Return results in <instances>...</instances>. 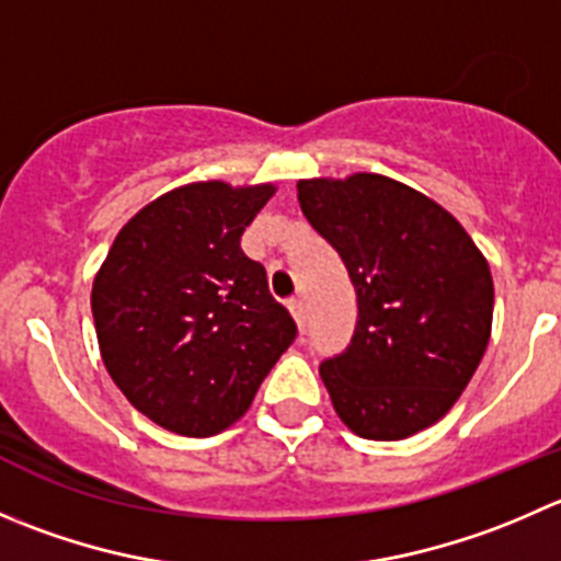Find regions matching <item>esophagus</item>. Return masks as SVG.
Listing matches in <instances>:
<instances>
[{"label":"esophagus","mask_w":561,"mask_h":561,"mask_svg":"<svg viewBox=\"0 0 561 561\" xmlns=\"http://www.w3.org/2000/svg\"><path fill=\"white\" fill-rule=\"evenodd\" d=\"M287 309H290V314H293V320L298 323V329L304 331V325H307V309H304L301 298H290V301H287Z\"/></svg>","instance_id":"34e87169"}]
</instances>
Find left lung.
<instances>
[{
    "label": "left lung",
    "instance_id": "left-lung-1",
    "mask_svg": "<svg viewBox=\"0 0 561 561\" xmlns=\"http://www.w3.org/2000/svg\"><path fill=\"white\" fill-rule=\"evenodd\" d=\"M296 188L304 216L356 287L351 345L320 364L336 416L369 442L436 425L491 340L485 254L436 199L386 175L312 178Z\"/></svg>",
    "mask_w": 561,
    "mask_h": 561
}]
</instances>
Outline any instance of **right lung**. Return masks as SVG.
Masks as SVG:
<instances>
[{"instance_id":"1","label":"right lung","mask_w":561,"mask_h":561,"mask_svg":"<svg viewBox=\"0 0 561 561\" xmlns=\"http://www.w3.org/2000/svg\"><path fill=\"white\" fill-rule=\"evenodd\" d=\"M271 183L199 181L130 216L92 282L106 373L164 431L208 438L243 416L296 340L241 236Z\"/></svg>"}]
</instances>
